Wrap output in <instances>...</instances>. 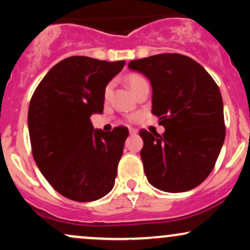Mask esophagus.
I'll use <instances>...</instances> for the list:
<instances>
[{"label":"esophagus","mask_w":250,"mask_h":250,"mask_svg":"<svg viewBox=\"0 0 250 250\" xmlns=\"http://www.w3.org/2000/svg\"><path fill=\"white\" fill-rule=\"evenodd\" d=\"M129 133H130V135H136L137 134V129L129 128Z\"/></svg>","instance_id":"34e87169"}]
</instances>
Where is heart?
<instances>
[{"mask_svg":"<svg viewBox=\"0 0 250 250\" xmlns=\"http://www.w3.org/2000/svg\"><path fill=\"white\" fill-rule=\"evenodd\" d=\"M125 81H127V84L129 85V88L131 89V91L135 94V91L137 90L143 83H146V79L141 75H139V74H129L127 76V79H125ZM111 91V83H109V84L105 87V90H104V96L107 97L109 96V94H110Z\"/></svg>","mask_w":250,"mask_h":250,"instance_id":"obj_1","label":"heart"}]
</instances>
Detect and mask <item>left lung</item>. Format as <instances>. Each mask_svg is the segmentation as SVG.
I'll return each mask as SVG.
<instances>
[{
  "label": "left lung",
  "mask_w": 250,
  "mask_h": 250,
  "mask_svg": "<svg viewBox=\"0 0 250 250\" xmlns=\"http://www.w3.org/2000/svg\"><path fill=\"white\" fill-rule=\"evenodd\" d=\"M150 81L153 110L162 135L142 129L141 159L151 186L182 193L201 185L225 142L220 89L202 65L180 54H159L129 62Z\"/></svg>",
  "instance_id": "1"
}]
</instances>
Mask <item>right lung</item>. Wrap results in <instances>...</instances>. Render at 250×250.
<instances>
[{
    "mask_svg": "<svg viewBox=\"0 0 250 250\" xmlns=\"http://www.w3.org/2000/svg\"><path fill=\"white\" fill-rule=\"evenodd\" d=\"M125 63L68 57L34 91L28 110L34 160L51 187L67 199L90 202L115 185L129 131L94 129L90 116L102 114L105 87Z\"/></svg>",
    "mask_w": 250,
    "mask_h": 250,
    "instance_id": "add662e5",
    "label": "right lung"
}]
</instances>
